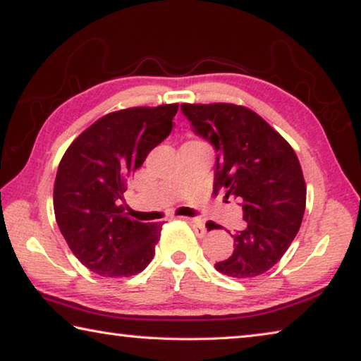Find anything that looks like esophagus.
<instances>
[{
    "label": "esophagus",
    "mask_w": 361,
    "mask_h": 361,
    "mask_svg": "<svg viewBox=\"0 0 361 361\" xmlns=\"http://www.w3.org/2000/svg\"><path fill=\"white\" fill-rule=\"evenodd\" d=\"M186 221L192 226V229H194L195 235H197V237H204L207 234L205 224L200 221L199 218H186Z\"/></svg>",
    "instance_id": "34e87169"
}]
</instances>
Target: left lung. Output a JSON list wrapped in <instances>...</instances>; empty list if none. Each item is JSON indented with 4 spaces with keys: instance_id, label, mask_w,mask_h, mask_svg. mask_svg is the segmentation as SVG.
<instances>
[{
    "instance_id": "8db88e82",
    "label": "left lung",
    "mask_w": 361,
    "mask_h": 361,
    "mask_svg": "<svg viewBox=\"0 0 361 361\" xmlns=\"http://www.w3.org/2000/svg\"><path fill=\"white\" fill-rule=\"evenodd\" d=\"M194 132L218 152L213 192L242 200L245 228L234 252L215 264L234 279H253L277 264L301 228L305 181L291 145L256 114L234 103H183Z\"/></svg>"
}]
</instances>
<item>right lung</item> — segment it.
I'll list each match as a JSON object with an SVG mask.
<instances>
[{"label": "right lung", "mask_w": 361, "mask_h": 361, "mask_svg": "<svg viewBox=\"0 0 361 361\" xmlns=\"http://www.w3.org/2000/svg\"><path fill=\"white\" fill-rule=\"evenodd\" d=\"M178 103L119 109L75 138L59 164L54 213L73 255L102 277L142 272L164 223H140L121 205L127 180L172 132Z\"/></svg>", "instance_id": "obj_1"}]
</instances>
